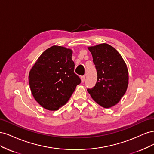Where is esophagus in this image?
Instances as JSON below:
<instances>
[{
	"mask_svg": "<svg viewBox=\"0 0 154 154\" xmlns=\"http://www.w3.org/2000/svg\"><path fill=\"white\" fill-rule=\"evenodd\" d=\"M85 76H81V81H82V83L85 81Z\"/></svg>",
	"mask_w": 154,
	"mask_h": 154,
	"instance_id": "34e87169",
	"label": "esophagus"
}]
</instances>
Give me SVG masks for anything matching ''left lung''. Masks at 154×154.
<instances>
[{
  "instance_id": "left-lung-1",
  "label": "left lung",
  "mask_w": 154,
  "mask_h": 154,
  "mask_svg": "<svg viewBox=\"0 0 154 154\" xmlns=\"http://www.w3.org/2000/svg\"><path fill=\"white\" fill-rule=\"evenodd\" d=\"M97 71L95 86L87 91L97 104L110 108L117 104L125 94L128 72L121 54L111 45L101 44L88 48Z\"/></svg>"
}]
</instances>
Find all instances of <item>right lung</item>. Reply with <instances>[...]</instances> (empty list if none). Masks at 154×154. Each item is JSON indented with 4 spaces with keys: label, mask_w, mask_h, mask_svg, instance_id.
Listing matches in <instances>:
<instances>
[{
    "label": "right lung",
    "mask_w": 154,
    "mask_h": 154,
    "mask_svg": "<svg viewBox=\"0 0 154 154\" xmlns=\"http://www.w3.org/2000/svg\"><path fill=\"white\" fill-rule=\"evenodd\" d=\"M72 51L54 45L42 54L29 74V82L35 100L44 109L57 110L66 104L80 78L74 73Z\"/></svg>",
    "instance_id": "obj_1"
}]
</instances>
